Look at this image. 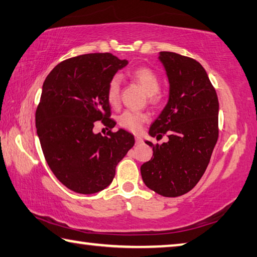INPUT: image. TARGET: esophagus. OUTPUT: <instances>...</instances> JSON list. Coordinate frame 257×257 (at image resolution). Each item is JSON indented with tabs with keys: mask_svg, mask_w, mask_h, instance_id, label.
Returning a JSON list of instances; mask_svg holds the SVG:
<instances>
[{
	"mask_svg": "<svg viewBox=\"0 0 257 257\" xmlns=\"http://www.w3.org/2000/svg\"><path fill=\"white\" fill-rule=\"evenodd\" d=\"M142 142H143V140L140 136H136V144H141Z\"/></svg>",
	"mask_w": 257,
	"mask_h": 257,
	"instance_id": "obj_1",
	"label": "esophagus"
}]
</instances>
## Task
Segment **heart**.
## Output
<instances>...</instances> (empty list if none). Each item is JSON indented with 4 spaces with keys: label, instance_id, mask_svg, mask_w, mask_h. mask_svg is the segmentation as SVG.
<instances>
[{
    "label": "heart",
    "instance_id": "b5f03b06",
    "mask_svg": "<svg viewBox=\"0 0 257 257\" xmlns=\"http://www.w3.org/2000/svg\"><path fill=\"white\" fill-rule=\"evenodd\" d=\"M132 77L138 84H141L145 92L149 95V99L151 103L157 104L160 101L161 96L159 93L160 89V79L157 73L149 67H138L133 71ZM120 90H121V77L120 75H114L108 81L106 96L107 100L111 105H116L120 99ZM148 119L145 113L134 112V111H124L119 116V124L122 128L128 129L130 132L138 133L142 129V124Z\"/></svg>",
    "mask_w": 257,
    "mask_h": 257
}]
</instances>
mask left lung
I'll return each instance as SVG.
<instances>
[{"label":"left lung","instance_id":"left-lung-1","mask_svg":"<svg viewBox=\"0 0 257 257\" xmlns=\"http://www.w3.org/2000/svg\"><path fill=\"white\" fill-rule=\"evenodd\" d=\"M159 59L169 81V99L151 124L150 136L167 143L153 145V157L141 167L149 189L164 197H180L200 181L218 138V99L205 68L195 59L161 51Z\"/></svg>","mask_w":257,"mask_h":257}]
</instances>
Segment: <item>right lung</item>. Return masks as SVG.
<instances>
[{"label":"right lung","instance_id":"1","mask_svg":"<svg viewBox=\"0 0 257 257\" xmlns=\"http://www.w3.org/2000/svg\"><path fill=\"white\" fill-rule=\"evenodd\" d=\"M128 60L112 54H88L59 63L44 80L35 125L48 166L62 184L81 194L104 190L115 167L135 144L123 129L112 133L108 81ZM97 120L107 137L93 133Z\"/></svg>","mask_w":257,"mask_h":257}]
</instances>
